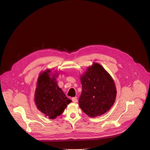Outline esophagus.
Here are the masks:
<instances>
[{
  "instance_id": "esophagus-1",
  "label": "esophagus",
  "mask_w": 150,
  "mask_h": 150,
  "mask_svg": "<svg viewBox=\"0 0 150 150\" xmlns=\"http://www.w3.org/2000/svg\"><path fill=\"white\" fill-rule=\"evenodd\" d=\"M72 100V102H74V103H77V97H75V98H73L71 99Z\"/></svg>"
}]
</instances>
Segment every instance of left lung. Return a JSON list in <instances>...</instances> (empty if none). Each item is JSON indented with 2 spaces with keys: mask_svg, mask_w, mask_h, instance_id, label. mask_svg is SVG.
Returning <instances> with one entry per match:
<instances>
[{
  "mask_svg": "<svg viewBox=\"0 0 150 150\" xmlns=\"http://www.w3.org/2000/svg\"><path fill=\"white\" fill-rule=\"evenodd\" d=\"M82 92L79 104L89 117L104 114L113 105L117 95L110 74L98 63L93 62L80 76Z\"/></svg>",
  "mask_w": 150,
  "mask_h": 150,
  "instance_id": "8db88e82",
  "label": "left lung"
}]
</instances>
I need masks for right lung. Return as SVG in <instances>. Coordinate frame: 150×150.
I'll use <instances>...</instances> for the list:
<instances>
[{
    "label": "right lung",
    "mask_w": 150,
    "mask_h": 150,
    "mask_svg": "<svg viewBox=\"0 0 150 150\" xmlns=\"http://www.w3.org/2000/svg\"><path fill=\"white\" fill-rule=\"evenodd\" d=\"M58 72L51 69L41 72L38 79L35 93L37 108L50 119H55L62 114L71 100L68 99L57 84Z\"/></svg>",
    "instance_id": "obj_1"
}]
</instances>
